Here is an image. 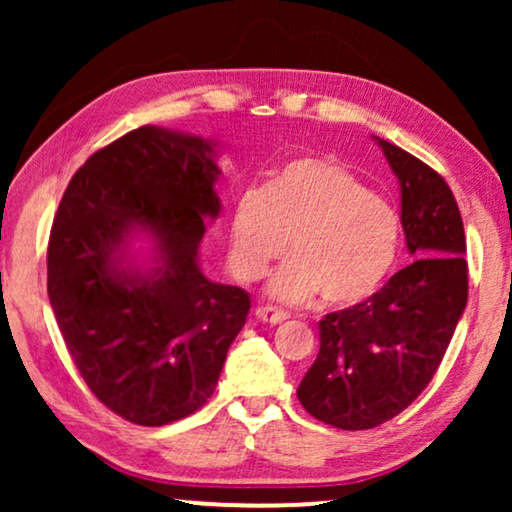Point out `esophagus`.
Returning <instances> with one entry per match:
<instances>
[{"label":"esophagus","mask_w":512,"mask_h":512,"mask_svg":"<svg viewBox=\"0 0 512 512\" xmlns=\"http://www.w3.org/2000/svg\"><path fill=\"white\" fill-rule=\"evenodd\" d=\"M256 317L263 321V324H282V321L289 319V314L284 310H275V307L270 305H261L256 307Z\"/></svg>","instance_id":"1"}]
</instances>
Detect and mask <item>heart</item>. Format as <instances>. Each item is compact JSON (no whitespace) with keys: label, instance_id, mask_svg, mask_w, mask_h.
<instances>
[{"label":"heart","instance_id":"1","mask_svg":"<svg viewBox=\"0 0 512 512\" xmlns=\"http://www.w3.org/2000/svg\"><path fill=\"white\" fill-rule=\"evenodd\" d=\"M291 258L268 282L282 303L317 298L331 307L366 303L394 275L403 221L338 160H286L270 184L249 188L230 219V263L237 277L258 279L289 247Z\"/></svg>","mask_w":512,"mask_h":512}]
</instances>
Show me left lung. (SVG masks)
I'll use <instances>...</instances> for the list:
<instances>
[{
  "instance_id": "obj_1",
  "label": "left lung",
  "mask_w": 512,
  "mask_h": 512,
  "mask_svg": "<svg viewBox=\"0 0 512 512\" xmlns=\"http://www.w3.org/2000/svg\"><path fill=\"white\" fill-rule=\"evenodd\" d=\"M401 184L412 254L366 303L319 321V354L298 401L319 422L363 431L403 412L433 380L468 300L466 235L457 200L436 170L377 139Z\"/></svg>"
}]
</instances>
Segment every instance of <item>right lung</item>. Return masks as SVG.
Listing matches in <instances>:
<instances>
[{"label": "right lung", "instance_id": "1", "mask_svg": "<svg viewBox=\"0 0 512 512\" xmlns=\"http://www.w3.org/2000/svg\"><path fill=\"white\" fill-rule=\"evenodd\" d=\"M214 146L142 125L83 163L53 219L48 300L67 352L88 389L139 426L207 403L251 307L198 265L205 219L221 212ZM139 232L154 242L146 271L129 258Z\"/></svg>", "mask_w": 512, "mask_h": 512}]
</instances>
